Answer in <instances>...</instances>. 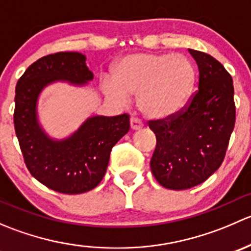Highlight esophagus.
<instances>
[{
	"mask_svg": "<svg viewBox=\"0 0 251 251\" xmlns=\"http://www.w3.org/2000/svg\"><path fill=\"white\" fill-rule=\"evenodd\" d=\"M130 125H131V130L133 131L141 130V128L143 127V123H142L140 119L133 118V116L130 119Z\"/></svg>",
	"mask_w": 251,
	"mask_h": 251,
	"instance_id": "34e87169",
	"label": "esophagus"
}]
</instances>
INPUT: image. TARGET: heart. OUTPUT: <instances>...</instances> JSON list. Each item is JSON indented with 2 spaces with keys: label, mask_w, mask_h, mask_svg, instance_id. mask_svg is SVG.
I'll list each match as a JSON object with an SVG mask.
<instances>
[{
  "label": "heart",
  "mask_w": 251,
  "mask_h": 251,
  "mask_svg": "<svg viewBox=\"0 0 251 251\" xmlns=\"http://www.w3.org/2000/svg\"><path fill=\"white\" fill-rule=\"evenodd\" d=\"M196 81L193 64L182 54L132 53L113 69V80L102 82L108 97L127 102L137 95V107L149 119H168L186 105Z\"/></svg>",
  "instance_id": "heart-1"
}]
</instances>
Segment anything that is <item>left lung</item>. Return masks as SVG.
<instances>
[{"mask_svg": "<svg viewBox=\"0 0 251 251\" xmlns=\"http://www.w3.org/2000/svg\"><path fill=\"white\" fill-rule=\"evenodd\" d=\"M188 50L198 65V90L176 115L149 121L156 137L151 173L175 191L203 183L221 166L235 123L231 75L210 54Z\"/></svg>", "mask_w": 251, "mask_h": 251, "instance_id": "1", "label": "left lung"}]
</instances>
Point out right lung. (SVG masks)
<instances>
[{
  "label": "right lung",
  "instance_id": "1",
  "mask_svg": "<svg viewBox=\"0 0 251 251\" xmlns=\"http://www.w3.org/2000/svg\"><path fill=\"white\" fill-rule=\"evenodd\" d=\"M93 78L86 57L58 52L32 63L16 87L14 128L27 170L39 182L64 194H80L100 184L111 148L130 130V115H96L64 140H53L37 118V100L45 87L57 81L83 86Z\"/></svg>",
  "mask_w": 251,
  "mask_h": 251
}]
</instances>
